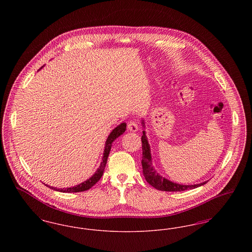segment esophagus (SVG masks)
<instances>
[{
  "instance_id": "obj_1",
  "label": "esophagus",
  "mask_w": 252,
  "mask_h": 252,
  "mask_svg": "<svg viewBox=\"0 0 252 252\" xmlns=\"http://www.w3.org/2000/svg\"><path fill=\"white\" fill-rule=\"evenodd\" d=\"M127 129L131 132L137 131L138 130V124L135 121H130L127 124Z\"/></svg>"
}]
</instances>
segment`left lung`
<instances>
[{"instance_id":"left-lung-1","label":"left lung","mask_w":252,"mask_h":252,"mask_svg":"<svg viewBox=\"0 0 252 252\" xmlns=\"http://www.w3.org/2000/svg\"><path fill=\"white\" fill-rule=\"evenodd\" d=\"M142 124L144 127V120L142 121ZM142 144H143V158H142V165H143V173L146 181L159 191H166V192H181L185 190H191L197 188L199 186H202L207 183V181H204L199 184H193V185H183L175 183L173 181L161 177L157 173L154 166L152 165V157L150 151V145L148 144L145 131H143L142 136Z\"/></svg>"}]
</instances>
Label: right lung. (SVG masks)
Wrapping results in <instances>:
<instances>
[{
    "mask_svg": "<svg viewBox=\"0 0 252 252\" xmlns=\"http://www.w3.org/2000/svg\"><path fill=\"white\" fill-rule=\"evenodd\" d=\"M126 123H122L117 127H115L112 131L110 132V134L108 135V139L106 141L105 150H104V154H103V158H102V161L100 163V166L96 170V172L93 175V177H91L89 180H86L84 182H82V183H80V184H78L76 186L69 187V188H63V189H58V188L51 187V186L46 185V184L45 185L49 187L50 189H53L55 191H59V192H84V191L89 190L90 188H92L95 184L96 182L100 180L102 178V176H103L104 170H105L106 164H107L108 154H109V151L111 149V144L114 142L115 139L120 137L121 135L126 131Z\"/></svg>",
    "mask_w": 252,
    "mask_h": 252,
    "instance_id": "1",
    "label": "right lung"
}]
</instances>
